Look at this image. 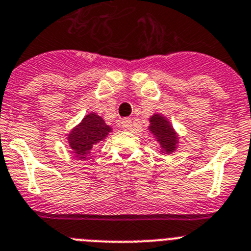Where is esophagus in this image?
I'll return each instance as SVG.
<instances>
[{
  "label": "esophagus",
  "mask_w": 251,
  "mask_h": 251,
  "mask_svg": "<svg viewBox=\"0 0 251 251\" xmlns=\"http://www.w3.org/2000/svg\"><path fill=\"white\" fill-rule=\"evenodd\" d=\"M131 126H132V121H131L130 119H124V120H121V128H123V130H131Z\"/></svg>",
  "instance_id": "34e87169"
}]
</instances>
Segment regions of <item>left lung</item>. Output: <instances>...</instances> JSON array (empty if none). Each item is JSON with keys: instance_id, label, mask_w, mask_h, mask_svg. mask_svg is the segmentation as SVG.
Returning <instances> with one entry per match:
<instances>
[{"instance_id": "1", "label": "left lung", "mask_w": 251, "mask_h": 251, "mask_svg": "<svg viewBox=\"0 0 251 251\" xmlns=\"http://www.w3.org/2000/svg\"><path fill=\"white\" fill-rule=\"evenodd\" d=\"M148 130L159 144L161 155H170L179 148V134L165 115L155 112L149 117Z\"/></svg>"}]
</instances>
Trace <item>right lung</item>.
Segmentation results:
<instances>
[{"mask_svg":"<svg viewBox=\"0 0 251 251\" xmlns=\"http://www.w3.org/2000/svg\"><path fill=\"white\" fill-rule=\"evenodd\" d=\"M110 132H112L111 126L96 112L91 111L66 135L67 145L76 159L86 160L91 156L92 148L99 142L105 141Z\"/></svg>","mask_w":251,"mask_h":251,"instance_id":"right-lung-1","label":"right lung"}]
</instances>
